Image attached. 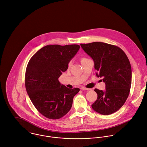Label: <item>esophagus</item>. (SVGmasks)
<instances>
[{"label": "esophagus", "mask_w": 147, "mask_h": 147, "mask_svg": "<svg viewBox=\"0 0 147 147\" xmlns=\"http://www.w3.org/2000/svg\"><path fill=\"white\" fill-rule=\"evenodd\" d=\"M81 90H87V91H88V90H90V88H84V87H82V88H81Z\"/></svg>", "instance_id": "34e87169"}]
</instances>
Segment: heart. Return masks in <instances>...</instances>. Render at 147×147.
<instances>
[{
  "mask_svg": "<svg viewBox=\"0 0 147 147\" xmlns=\"http://www.w3.org/2000/svg\"><path fill=\"white\" fill-rule=\"evenodd\" d=\"M86 59H86V58H85V57H82V58H81V63H82L84 61H85V60H86ZM69 65H70V63H69Z\"/></svg>",
  "mask_w": 147,
  "mask_h": 147,
  "instance_id": "heart-1",
  "label": "heart"
}]
</instances>
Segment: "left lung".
<instances>
[{
	"label": "left lung",
	"mask_w": 147,
	"mask_h": 147,
	"mask_svg": "<svg viewBox=\"0 0 147 147\" xmlns=\"http://www.w3.org/2000/svg\"><path fill=\"white\" fill-rule=\"evenodd\" d=\"M81 46L93 59L96 75L106 84L104 91L95 88L98 98L91 105L92 109L105 115L117 111L125 102L131 86V66L127 55L119 47L105 42Z\"/></svg>",
	"instance_id": "1"
}]
</instances>
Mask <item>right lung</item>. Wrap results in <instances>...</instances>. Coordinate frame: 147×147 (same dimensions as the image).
<instances>
[{
  "label": "right lung",
  "mask_w": 147,
  "mask_h": 147,
  "mask_svg": "<svg viewBox=\"0 0 147 147\" xmlns=\"http://www.w3.org/2000/svg\"><path fill=\"white\" fill-rule=\"evenodd\" d=\"M80 48L76 44L47 45L30 59L26 71V88L33 105L45 117L59 119L70 111L73 98L80 90L66 88L59 78L67 70L69 62Z\"/></svg>",
  "instance_id": "obj_1"
}]
</instances>
